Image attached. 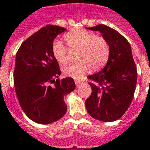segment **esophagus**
I'll return each mask as SVG.
<instances>
[{"instance_id":"esophagus-1","label":"esophagus","mask_w":150,"mask_h":150,"mask_svg":"<svg viewBox=\"0 0 150 150\" xmlns=\"http://www.w3.org/2000/svg\"><path fill=\"white\" fill-rule=\"evenodd\" d=\"M81 83V81H79V80H75V84H76V86H78Z\"/></svg>"}]
</instances>
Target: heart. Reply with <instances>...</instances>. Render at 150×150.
Here are the masks:
<instances>
[{
  "instance_id": "obj_1",
  "label": "heart",
  "mask_w": 150,
  "mask_h": 150,
  "mask_svg": "<svg viewBox=\"0 0 150 150\" xmlns=\"http://www.w3.org/2000/svg\"><path fill=\"white\" fill-rule=\"evenodd\" d=\"M68 47L76 50L77 62L62 67L63 74L74 79H81L90 67L93 71L103 68L109 60L110 48L109 42L103 37L96 36L94 33L84 29H74L64 36ZM67 47L61 40L52 44V53L56 61L64 64L68 60Z\"/></svg>"
}]
</instances>
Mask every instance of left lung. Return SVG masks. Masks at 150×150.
Masks as SVG:
<instances>
[{"mask_svg": "<svg viewBox=\"0 0 150 150\" xmlns=\"http://www.w3.org/2000/svg\"><path fill=\"white\" fill-rule=\"evenodd\" d=\"M99 31L109 42L110 57L103 69L88 76L92 93L86 100L92 117L104 122L118 120L133 100L137 84V67L129 41L115 29L105 25L87 28Z\"/></svg>", "mask_w": 150, "mask_h": 150, "instance_id": "1", "label": "left lung"}]
</instances>
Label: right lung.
I'll list each match as a JSON object with an SVG mask.
<instances>
[{
	"label": "right lung",
	"instance_id": "obj_1",
	"mask_svg": "<svg viewBox=\"0 0 150 150\" xmlns=\"http://www.w3.org/2000/svg\"><path fill=\"white\" fill-rule=\"evenodd\" d=\"M65 30L45 26L27 38L16 54L13 81L17 99L26 116L38 124L62 118L67 110L64 96L76 86L71 77L59 79L61 70L52 53L53 40Z\"/></svg>",
	"mask_w": 150,
	"mask_h": 150
}]
</instances>
